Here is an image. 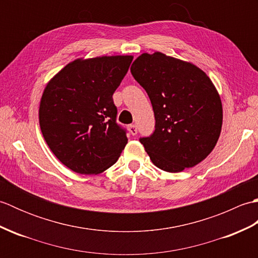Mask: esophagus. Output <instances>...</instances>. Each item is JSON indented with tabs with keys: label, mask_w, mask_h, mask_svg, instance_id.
I'll return each instance as SVG.
<instances>
[{
	"label": "esophagus",
	"mask_w": 258,
	"mask_h": 258,
	"mask_svg": "<svg viewBox=\"0 0 258 258\" xmlns=\"http://www.w3.org/2000/svg\"><path fill=\"white\" fill-rule=\"evenodd\" d=\"M128 130H130V132H131V134H132V135L138 134V126H136L135 124H131L128 126Z\"/></svg>",
	"instance_id": "obj_1"
}]
</instances>
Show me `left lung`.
Segmentation results:
<instances>
[{
    "label": "left lung",
    "instance_id": "1",
    "mask_svg": "<svg viewBox=\"0 0 258 258\" xmlns=\"http://www.w3.org/2000/svg\"><path fill=\"white\" fill-rule=\"evenodd\" d=\"M131 73L154 111L155 131L140 139L153 164L177 173L205 160L223 123L221 97L210 78L194 64L161 52L142 54Z\"/></svg>",
    "mask_w": 258,
    "mask_h": 258
}]
</instances>
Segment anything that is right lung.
Masks as SVG:
<instances>
[{"label":"right lung","mask_w":258,"mask_h":258,"mask_svg":"<svg viewBox=\"0 0 258 258\" xmlns=\"http://www.w3.org/2000/svg\"><path fill=\"white\" fill-rule=\"evenodd\" d=\"M132 61L131 55L79 58L47 83L38 111L43 138L73 172H104L127 144L113 94Z\"/></svg>","instance_id":"obj_1"}]
</instances>
